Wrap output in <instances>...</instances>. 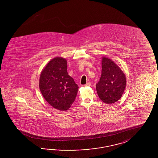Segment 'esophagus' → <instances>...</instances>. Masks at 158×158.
Listing matches in <instances>:
<instances>
[{
	"label": "esophagus",
	"instance_id": "esophagus-1",
	"mask_svg": "<svg viewBox=\"0 0 158 158\" xmlns=\"http://www.w3.org/2000/svg\"><path fill=\"white\" fill-rule=\"evenodd\" d=\"M90 85H91V83L90 82H87L86 85H85V86H90Z\"/></svg>",
	"mask_w": 158,
	"mask_h": 158
}]
</instances>
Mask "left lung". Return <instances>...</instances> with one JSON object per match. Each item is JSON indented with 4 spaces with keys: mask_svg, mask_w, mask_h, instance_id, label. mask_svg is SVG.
Segmentation results:
<instances>
[{
    "mask_svg": "<svg viewBox=\"0 0 158 158\" xmlns=\"http://www.w3.org/2000/svg\"><path fill=\"white\" fill-rule=\"evenodd\" d=\"M102 70L100 81L96 85L98 96L106 104H113L119 100L126 86L124 72L112 60L102 58Z\"/></svg>",
    "mask_w": 158,
    "mask_h": 158,
    "instance_id": "obj_1",
    "label": "left lung"
}]
</instances>
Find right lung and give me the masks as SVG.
Returning <instances> with one entry per match:
<instances>
[{
  "label": "right lung",
  "mask_w": 158,
  "mask_h": 158,
  "mask_svg": "<svg viewBox=\"0 0 158 158\" xmlns=\"http://www.w3.org/2000/svg\"><path fill=\"white\" fill-rule=\"evenodd\" d=\"M39 89L44 100L57 110H68L76 98L79 87L67 72V60L54 58L42 71Z\"/></svg>",
  "instance_id": "1"
}]
</instances>
